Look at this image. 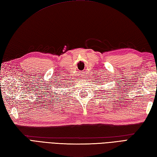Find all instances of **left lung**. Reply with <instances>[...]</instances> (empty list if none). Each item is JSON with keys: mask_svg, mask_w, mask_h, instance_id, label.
Here are the masks:
<instances>
[{"mask_svg": "<svg viewBox=\"0 0 157 157\" xmlns=\"http://www.w3.org/2000/svg\"><path fill=\"white\" fill-rule=\"evenodd\" d=\"M100 84H101V83H100Z\"/></svg>", "mask_w": 157, "mask_h": 157, "instance_id": "left-lung-1", "label": "left lung"}]
</instances>
